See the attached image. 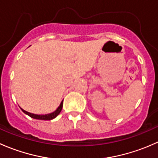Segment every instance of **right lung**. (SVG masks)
<instances>
[{"mask_svg": "<svg viewBox=\"0 0 158 158\" xmlns=\"http://www.w3.org/2000/svg\"><path fill=\"white\" fill-rule=\"evenodd\" d=\"M62 109H63V101H62V102L60 103V106L58 107V109L56 110L55 111H53L52 113H50V114H41L40 115V114H32V113L27 112V111H24V110L22 109H21V110L25 113V114H27V115H29L30 117L33 118L40 119V120H52V119L55 118L59 114H60Z\"/></svg>", "mask_w": 158, "mask_h": 158, "instance_id": "1", "label": "right lung"}]
</instances>
